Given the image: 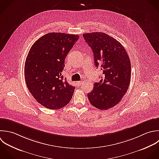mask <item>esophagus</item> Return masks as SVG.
<instances>
[{
  "instance_id": "34e87169",
  "label": "esophagus",
  "mask_w": 159,
  "mask_h": 159,
  "mask_svg": "<svg viewBox=\"0 0 159 159\" xmlns=\"http://www.w3.org/2000/svg\"><path fill=\"white\" fill-rule=\"evenodd\" d=\"M77 84L78 86H80L83 84V82L82 81H79V82H77Z\"/></svg>"
}]
</instances>
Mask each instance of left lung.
I'll return each mask as SVG.
<instances>
[{"mask_svg":"<svg viewBox=\"0 0 159 159\" xmlns=\"http://www.w3.org/2000/svg\"><path fill=\"white\" fill-rule=\"evenodd\" d=\"M83 37L92 48L95 67H100L103 74L87 93L89 100L98 109L108 110L119 103L128 89L131 70L129 57L123 46L106 33H84Z\"/></svg>","mask_w":159,"mask_h":159,"instance_id":"1","label":"left lung"}]
</instances>
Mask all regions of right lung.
Wrapping results in <instances>:
<instances>
[{"label": "right lung", "instance_id": "obj_1", "mask_svg": "<svg viewBox=\"0 0 159 159\" xmlns=\"http://www.w3.org/2000/svg\"><path fill=\"white\" fill-rule=\"evenodd\" d=\"M79 38L76 34L47 33L29 51L24 69L26 84L35 100L48 109L63 108L72 98L75 87L61 73L65 59Z\"/></svg>", "mask_w": 159, "mask_h": 159}]
</instances>
